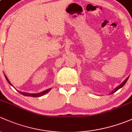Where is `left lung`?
Returning a JSON list of instances; mask_svg holds the SVG:
<instances>
[{
    "label": "left lung",
    "instance_id": "obj_1",
    "mask_svg": "<svg viewBox=\"0 0 132 132\" xmlns=\"http://www.w3.org/2000/svg\"><path fill=\"white\" fill-rule=\"evenodd\" d=\"M128 77H127V79H125V81H123V82H122V83H121V85H119V86H118V87H117V88H116V89H114V91H113V92H112V93H111V94H112V93H114V92H116V91H118V89H120V88H122V87H123V86H124V85H125V83H126V82H127V80H128Z\"/></svg>",
    "mask_w": 132,
    "mask_h": 132
}]
</instances>
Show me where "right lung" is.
Segmentation results:
<instances>
[{
	"label": "right lung",
	"instance_id": "obj_1",
	"mask_svg": "<svg viewBox=\"0 0 132 132\" xmlns=\"http://www.w3.org/2000/svg\"><path fill=\"white\" fill-rule=\"evenodd\" d=\"M5 79H6V80H7V82H9V83L10 84V85H11V86H13V85H11V82H9V80H8L7 77L6 76H5ZM50 89H51V88H50V89H46V90L44 91V92H41V93H36V94H33V93H23V92H20V93H21V94L23 95H25V96H32V97H39V96H43V95H44L46 94V93H48V92H50Z\"/></svg>",
	"mask_w": 132,
	"mask_h": 132
}]
</instances>
